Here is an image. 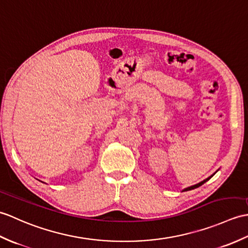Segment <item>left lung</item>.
<instances>
[{"instance_id":"1","label":"left lung","mask_w":248,"mask_h":248,"mask_svg":"<svg viewBox=\"0 0 248 248\" xmlns=\"http://www.w3.org/2000/svg\"><path fill=\"white\" fill-rule=\"evenodd\" d=\"M214 174H216V173H214ZM214 174H213V175H214ZM213 175H211V176H210V177H208V178H206L205 180H202V181H201V183H199V184H196V185H194V186H188V188H186V189H184L183 191H189V190H193V189H195V188H199V186H201L202 185H203V184H205L207 180H209V179H210V178L212 177V176H213Z\"/></svg>"}]
</instances>
